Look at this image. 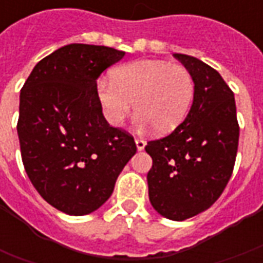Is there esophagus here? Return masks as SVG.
<instances>
[{"mask_svg": "<svg viewBox=\"0 0 263 263\" xmlns=\"http://www.w3.org/2000/svg\"><path fill=\"white\" fill-rule=\"evenodd\" d=\"M135 143H137L138 151H142V149L145 148V145H146V142L143 141L142 138H137V139H135Z\"/></svg>", "mask_w": 263, "mask_h": 263, "instance_id": "34e87169", "label": "esophagus"}]
</instances>
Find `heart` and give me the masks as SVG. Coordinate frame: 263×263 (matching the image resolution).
I'll return each mask as SVG.
<instances>
[{
  "label": "heart",
  "mask_w": 263,
  "mask_h": 263,
  "mask_svg": "<svg viewBox=\"0 0 263 263\" xmlns=\"http://www.w3.org/2000/svg\"><path fill=\"white\" fill-rule=\"evenodd\" d=\"M96 96L109 125H122L135 107L138 126L151 125L166 134L186 118L194 98V79L183 66L137 60L112 70L111 80L100 79Z\"/></svg>",
  "instance_id": "b5f03b06"
}]
</instances>
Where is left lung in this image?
<instances>
[{"label": "left lung", "instance_id": "1", "mask_svg": "<svg viewBox=\"0 0 263 263\" xmlns=\"http://www.w3.org/2000/svg\"><path fill=\"white\" fill-rule=\"evenodd\" d=\"M194 79L186 120L167 137L149 141V200L169 220L183 221L210 209L234 171L239 125L234 92L201 60L175 53Z\"/></svg>", "mask_w": 263, "mask_h": 263}]
</instances>
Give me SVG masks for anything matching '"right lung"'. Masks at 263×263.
Returning a JSON list of instances; mask_svg holds the SVG:
<instances>
[{
    "mask_svg": "<svg viewBox=\"0 0 263 263\" xmlns=\"http://www.w3.org/2000/svg\"><path fill=\"white\" fill-rule=\"evenodd\" d=\"M124 54L66 45L41 60L21 90L16 131L26 175L43 200L66 214L101 207L137 152L131 134L105 121L96 96L98 76Z\"/></svg>",
    "mask_w": 263,
    "mask_h": 263,
    "instance_id": "add662e5",
    "label": "right lung"
}]
</instances>
